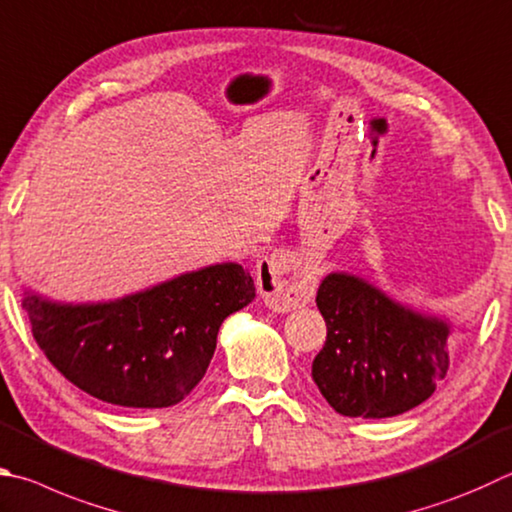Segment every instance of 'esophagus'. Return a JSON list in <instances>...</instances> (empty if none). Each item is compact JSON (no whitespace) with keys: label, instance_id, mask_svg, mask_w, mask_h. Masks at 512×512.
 Listing matches in <instances>:
<instances>
[{"label":"esophagus","instance_id":"obj_1","mask_svg":"<svg viewBox=\"0 0 512 512\" xmlns=\"http://www.w3.org/2000/svg\"><path fill=\"white\" fill-rule=\"evenodd\" d=\"M293 257L286 250H273L268 257H262L255 268V280L264 302L273 311H295L313 300L315 280L313 275H293Z\"/></svg>","mask_w":512,"mask_h":512}]
</instances>
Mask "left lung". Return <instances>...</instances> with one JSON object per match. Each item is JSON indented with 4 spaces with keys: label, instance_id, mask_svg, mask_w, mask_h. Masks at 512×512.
Wrapping results in <instances>:
<instances>
[{
    "label": "left lung",
    "instance_id": "1",
    "mask_svg": "<svg viewBox=\"0 0 512 512\" xmlns=\"http://www.w3.org/2000/svg\"><path fill=\"white\" fill-rule=\"evenodd\" d=\"M315 302L327 342L311 378L333 410L351 418L398 416L427 401L448 374L454 329L466 331L345 271L324 277Z\"/></svg>",
    "mask_w": 512,
    "mask_h": 512
}]
</instances>
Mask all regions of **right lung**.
Segmentation results:
<instances>
[{
  "instance_id": "add662e5",
  "label": "right lung",
  "mask_w": 512,
  "mask_h": 512,
  "mask_svg": "<svg viewBox=\"0 0 512 512\" xmlns=\"http://www.w3.org/2000/svg\"><path fill=\"white\" fill-rule=\"evenodd\" d=\"M255 300L237 262L210 264L116 300L58 302L24 288L33 338L60 374L111 405L181 403L206 376L228 315Z\"/></svg>"
}]
</instances>
